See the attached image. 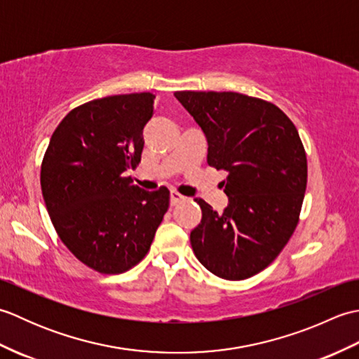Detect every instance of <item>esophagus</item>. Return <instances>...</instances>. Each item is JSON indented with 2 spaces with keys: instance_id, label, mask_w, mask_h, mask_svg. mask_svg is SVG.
I'll return each mask as SVG.
<instances>
[{
  "instance_id": "1",
  "label": "esophagus",
  "mask_w": 359,
  "mask_h": 359,
  "mask_svg": "<svg viewBox=\"0 0 359 359\" xmlns=\"http://www.w3.org/2000/svg\"><path fill=\"white\" fill-rule=\"evenodd\" d=\"M184 201H185L184 196L179 194L177 191H171V194H170V203L171 205H177V203L184 202Z\"/></svg>"
}]
</instances>
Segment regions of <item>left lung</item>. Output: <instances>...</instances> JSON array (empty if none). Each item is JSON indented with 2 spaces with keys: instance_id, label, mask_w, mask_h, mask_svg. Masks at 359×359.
I'll return each instance as SVG.
<instances>
[{
  "instance_id": "left-lung-1",
  "label": "left lung",
  "mask_w": 359,
  "mask_h": 359,
  "mask_svg": "<svg viewBox=\"0 0 359 359\" xmlns=\"http://www.w3.org/2000/svg\"><path fill=\"white\" fill-rule=\"evenodd\" d=\"M207 137V162L228 171L224 212L203 199L202 220L189 234L199 262L228 280L270 265L299 219L307 157L296 126L278 106L239 93H174Z\"/></svg>"
}]
</instances>
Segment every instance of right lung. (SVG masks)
Returning a JSON list of instances; mask_svg holds the SVG:
<instances>
[{
    "instance_id": "1",
    "label": "right lung",
    "mask_w": 359,
    "mask_h": 359,
    "mask_svg": "<svg viewBox=\"0 0 359 359\" xmlns=\"http://www.w3.org/2000/svg\"><path fill=\"white\" fill-rule=\"evenodd\" d=\"M151 93L111 95L72 109L53 131L41 163V193L53 226L90 269L123 273L148 253L170 191L133 185Z\"/></svg>"
}]
</instances>
